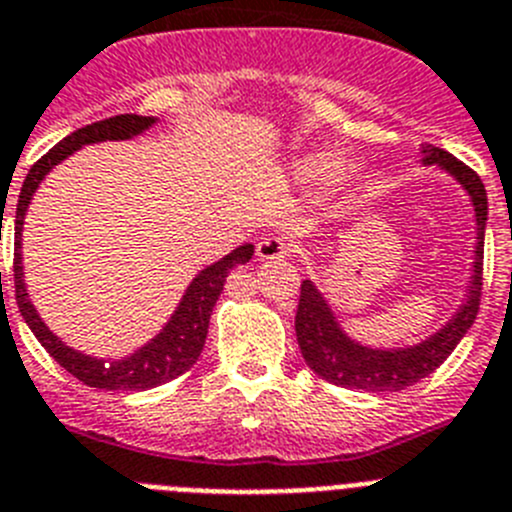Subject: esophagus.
<instances>
[{"mask_svg": "<svg viewBox=\"0 0 512 512\" xmlns=\"http://www.w3.org/2000/svg\"><path fill=\"white\" fill-rule=\"evenodd\" d=\"M257 257L260 260H285V257H293V247L285 237H265L257 245Z\"/></svg>", "mask_w": 512, "mask_h": 512, "instance_id": "1", "label": "esophagus"}]
</instances>
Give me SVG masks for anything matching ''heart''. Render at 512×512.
I'll list each match as a JSON object with an SVG mask.
<instances>
[{
  "label": "heart",
  "instance_id": "heart-1",
  "mask_svg": "<svg viewBox=\"0 0 512 512\" xmlns=\"http://www.w3.org/2000/svg\"><path fill=\"white\" fill-rule=\"evenodd\" d=\"M303 170H306L308 176H316V173H321V170H326V163L321 158H313L308 160L306 165H303Z\"/></svg>",
  "mask_w": 512,
  "mask_h": 512
}]
</instances>
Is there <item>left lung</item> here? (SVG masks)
Masks as SVG:
<instances>
[{"mask_svg": "<svg viewBox=\"0 0 512 512\" xmlns=\"http://www.w3.org/2000/svg\"><path fill=\"white\" fill-rule=\"evenodd\" d=\"M423 163L439 165L462 183L469 193L477 216V247H474V273L467 285V301L459 306L454 319L428 336L426 342L403 349H372L354 342L342 331L334 311L311 280L301 283L296 311V336L306 365L331 385L370 393H398L413 382L428 377L454 352L462 336L477 319L482 296V252H485L487 193L480 176L469 165L434 145H423Z\"/></svg>", "mask_w": 512, "mask_h": 512, "instance_id": "1", "label": "left lung"}]
</instances>
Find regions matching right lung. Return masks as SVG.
I'll use <instances>...</instances> for the list:
<instances>
[{
  "label": "right lung",
  "mask_w": 512,
  "mask_h": 512,
  "mask_svg": "<svg viewBox=\"0 0 512 512\" xmlns=\"http://www.w3.org/2000/svg\"><path fill=\"white\" fill-rule=\"evenodd\" d=\"M155 117H140V114H117V117L101 119V122L86 124L81 130L71 132L68 137H63L58 145L45 153L38 163L32 165L30 173H27L25 183H22L20 201H17L15 209V298L17 306H20L22 319L30 326L32 334L38 336V342L48 349L50 357L58 362L61 367H66L73 377L89 385V388L99 390H150L155 385H163V382L173 380V377L183 375L186 370H191V365L201 357V349L206 342V331H209V319L211 308L219 301V293L224 290L227 283V275L232 267L245 265L250 262L255 245H242L237 250L229 252L227 257H222L214 265L204 267L193 283L188 285L186 296L178 303L176 313L170 316L168 324L163 326L155 339L145 344V347L137 349L135 354L124 359H96L89 354H81L76 349L66 347V344L43 324V319L38 316L32 301L27 298L25 290V273H22V224H25V211L30 206L32 193L38 191V186L43 183V178L48 176L53 165H58L61 160H66L68 155H73L78 147L91 145V142H107V140H130V137L140 135L147 127H153ZM4 211V209H2ZM4 219V214H2Z\"/></svg>",
  "instance_id": "obj_1"
}]
</instances>
